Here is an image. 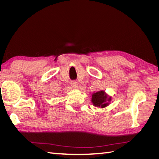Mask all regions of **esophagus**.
Returning a JSON list of instances; mask_svg holds the SVG:
<instances>
[{
    "instance_id": "obj_1",
    "label": "esophagus",
    "mask_w": 159,
    "mask_h": 159,
    "mask_svg": "<svg viewBox=\"0 0 159 159\" xmlns=\"http://www.w3.org/2000/svg\"><path fill=\"white\" fill-rule=\"evenodd\" d=\"M71 87L73 88L76 89L77 88H78V83H77L76 81H71Z\"/></svg>"
}]
</instances>
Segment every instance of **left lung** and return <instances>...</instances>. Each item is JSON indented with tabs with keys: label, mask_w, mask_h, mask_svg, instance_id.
Wrapping results in <instances>:
<instances>
[{
	"label": "left lung",
	"mask_w": 159,
	"mask_h": 159,
	"mask_svg": "<svg viewBox=\"0 0 159 159\" xmlns=\"http://www.w3.org/2000/svg\"><path fill=\"white\" fill-rule=\"evenodd\" d=\"M91 99L93 106L99 108H105L110 104L111 97L105 92V91L100 90L93 93Z\"/></svg>",
	"instance_id": "8db88e82"
}]
</instances>
